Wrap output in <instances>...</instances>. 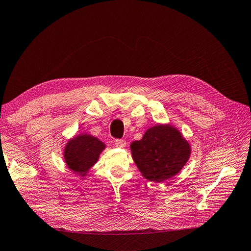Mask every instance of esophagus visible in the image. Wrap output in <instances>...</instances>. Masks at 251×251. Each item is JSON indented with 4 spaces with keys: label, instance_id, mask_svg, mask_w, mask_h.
<instances>
[{
    "label": "esophagus",
    "instance_id": "obj_1",
    "mask_svg": "<svg viewBox=\"0 0 251 251\" xmlns=\"http://www.w3.org/2000/svg\"><path fill=\"white\" fill-rule=\"evenodd\" d=\"M115 146L119 149H124L126 146V142L124 139H116L115 140Z\"/></svg>",
    "mask_w": 251,
    "mask_h": 251
}]
</instances>
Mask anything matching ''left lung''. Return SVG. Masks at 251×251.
Here are the masks:
<instances>
[{"mask_svg": "<svg viewBox=\"0 0 251 251\" xmlns=\"http://www.w3.org/2000/svg\"><path fill=\"white\" fill-rule=\"evenodd\" d=\"M133 160L142 177L161 183L176 176L192 154V146L176 126L158 124L131 143Z\"/></svg>", "mask_w": 251, "mask_h": 251, "instance_id": "left-lung-1", "label": "left lung"}]
</instances>
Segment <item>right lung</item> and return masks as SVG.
Wrapping results in <instances>:
<instances>
[{
  "label": "right lung",
  "instance_id": "add662e5",
  "mask_svg": "<svg viewBox=\"0 0 251 251\" xmlns=\"http://www.w3.org/2000/svg\"><path fill=\"white\" fill-rule=\"evenodd\" d=\"M105 143L88 133H79L68 139L63 149L64 161L73 174L85 178L97 163Z\"/></svg>",
  "mask_w": 251,
  "mask_h": 251
}]
</instances>
